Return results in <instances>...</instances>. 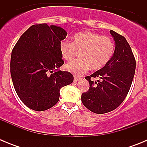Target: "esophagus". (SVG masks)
Returning <instances> with one entry per match:
<instances>
[{
  "instance_id": "obj_1",
  "label": "esophagus",
  "mask_w": 147,
  "mask_h": 147,
  "mask_svg": "<svg viewBox=\"0 0 147 147\" xmlns=\"http://www.w3.org/2000/svg\"><path fill=\"white\" fill-rule=\"evenodd\" d=\"M79 80H80V77H76V76H74V81L78 82Z\"/></svg>"
}]
</instances>
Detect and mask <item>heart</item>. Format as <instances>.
Returning <instances> with one entry per match:
<instances>
[{
  "label": "heart",
  "mask_w": 147,
  "mask_h": 147,
  "mask_svg": "<svg viewBox=\"0 0 147 147\" xmlns=\"http://www.w3.org/2000/svg\"><path fill=\"white\" fill-rule=\"evenodd\" d=\"M62 57L67 61L73 59L76 51L80 59L70 62L65 65V70L76 76L88 71L101 69L107 65L114 53V43L107 36H102L91 32H80L72 37V42L64 40L59 46Z\"/></svg>",
  "instance_id": "b5f03b06"
}]
</instances>
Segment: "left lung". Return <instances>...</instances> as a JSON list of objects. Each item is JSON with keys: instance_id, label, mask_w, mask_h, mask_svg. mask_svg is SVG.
Here are the masks:
<instances>
[{"instance_id": "left-lung-1", "label": "left lung", "mask_w": 147, "mask_h": 147, "mask_svg": "<svg viewBox=\"0 0 147 147\" xmlns=\"http://www.w3.org/2000/svg\"><path fill=\"white\" fill-rule=\"evenodd\" d=\"M115 41V51L107 65L85 79L88 91L82 94L85 107L97 114L110 112L123 102L132 85L136 71V59L125 37L110 30ZM97 78V82L91 80Z\"/></svg>"}]
</instances>
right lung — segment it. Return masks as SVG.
Masks as SVG:
<instances>
[{
	"instance_id": "obj_1",
	"label": "right lung",
	"mask_w": 147,
	"mask_h": 147,
	"mask_svg": "<svg viewBox=\"0 0 147 147\" xmlns=\"http://www.w3.org/2000/svg\"><path fill=\"white\" fill-rule=\"evenodd\" d=\"M67 36L62 28L46 23L33 25L13 49L10 72L17 94L28 108L43 111L59 98V90L70 85L74 76L59 67L64 64L59 44Z\"/></svg>"
}]
</instances>
